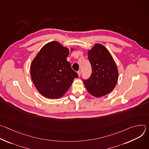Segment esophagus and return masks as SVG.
<instances>
[{
    "label": "esophagus",
    "mask_w": 149,
    "mask_h": 149,
    "mask_svg": "<svg viewBox=\"0 0 149 149\" xmlns=\"http://www.w3.org/2000/svg\"><path fill=\"white\" fill-rule=\"evenodd\" d=\"M77 73H78V76L80 77V76H81V71H78L77 72Z\"/></svg>",
    "instance_id": "1"
}]
</instances>
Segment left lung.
Returning a JSON list of instances; mask_svg holds the SVG:
<instances>
[{
	"mask_svg": "<svg viewBox=\"0 0 149 149\" xmlns=\"http://www.w3.org/2000/svg\"><path fill=\"white\" fill-rule=\"evenodd\" d=\"M88 55L92 73L89 79L83 80L84 84L92 95H105L116 86L118 77L117 65L110 52L101 44H95Z\"/></svg>",
	"mask_w": 149,
	"mask_h": 149,
	"instance_id": "obj_1",
	"label": "left lung"
}]
</instances>
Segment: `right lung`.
Listing matches in <instances>:
<instances>
[{
    "label": "right lung",
    "mask_w": 149,
    "mask_h": 149,
    "mask_svg": "<svg viewBox=\"0 0 149 149\" xmlns=\"http://www.w3.org/2000/svg\"><path fill=\"white\" fill-rule=\"evenodd\" d=\"M69 53L68 48L52 41L42 47L32 61L31 78L42 95L59 98L66 93L74 78L78 77L67 60Z\"/></svg>",
    "instance_id": "right-lung-1"
}]
</instances>
